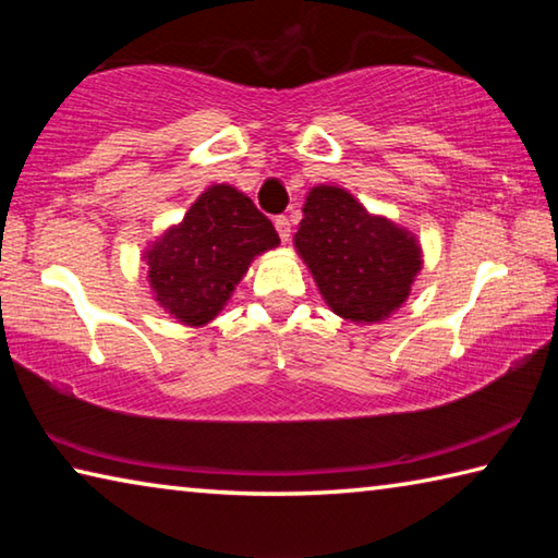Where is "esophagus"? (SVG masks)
I'll return each mask as SVG.
<instances>
[{
  "mask_svg": "<svg viewBox=\"0 0 558 558\" xmlns=\"http://www.w3.org/2000/svg\"><path fill=\"white\" fill-rule=\"evenodd\" d=\"M272 223H276V231H278V235H280V241H288L290 239V219L288 216H276V219H272Z\"/></svg>",
  "mask_w": 558,
  "mask_h": 558,
  "instance_id": "1",
  "label": "esophagus"
}]
</instances>
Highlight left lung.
<instances>
[{
    "mask_svg": "<svg viewBox=\"0 0 558 558\" xmlns=\"http://www.w3.org/2000/svg\"><path fill=\"white\" fill-rule=\"evenodd\" d=\"M302 214L295 248L339 317L381 323L403 305L423 263L415 235L339 186H315Z\"/></svg>",
    "mask_w": 558,
    "mask_h": 558,
    "instance_id": "left-lung-1",
    "label": "left lung"
}]
</instances>
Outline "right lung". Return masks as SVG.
<instances>
[{
	"instance_id": "obj_1",
	"label": "right lung",
	"mask_w": 558,
	"mask_h": 558,
	"mask_svg": "<svg viewBox=\"0 0 558 558\" xmlns=\"http://www.w3.org/2000/svg\"><path fill=\"white\" fill-rule=\"evenodd\" d=\"M278 243L276 226L248 196L214 184L145 253L155 300L179 323H211L251 260Z\"/></svg>"
}]
</instances>
